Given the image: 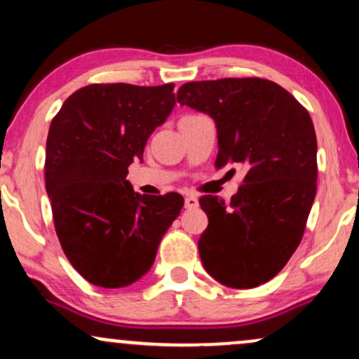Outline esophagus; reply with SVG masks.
<instances>
[{"label":"esophagus","mask_w":359,"mask_h":359,"mask_svg":"<svg viewBox=\"0 0 359 359\" xmlns=\"http://www.w3.org/2000/svg\"><path fill=\"white\" fill-rule=\"evenodd\" d=\"M184 205H185V209H196L197 205H199V201H197V197H194V196H185Z\"/></svg>","instance_id":"esophagus-1"}]
</instances>
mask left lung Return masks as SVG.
<instances>
[{"mask_svg": "<svg viewBox=\"0 0 359 359\" xmlns=\"http://www.w3.org/2000/svg\"><path fill=\"white\" fill-rule=\"evenodd\" d=\"M177 102L216 121L217 168L246 170L229 203L216 196L199 199L209 219L197 243L204 269L226 287L262 285L297 250L314 203L312 119L288 90L259 77L187 82Z\"/></svg>", "mask_w": 359, "mask_h": 359, "instance_id": "left-lung-1", "label": "left lung"}]
</instances>
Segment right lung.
I'll list each match as a JSON object with an SVG mask.
<instances>
[{"label": "right lung", "mask_w": 359, "mask_h": 359, "mask_svg": "<svg viewBox=\"0 0 359 359\" xmlns=\"http://www.w3.org/2000/svg\"><path fill=\"white\" fill-rule=\"evenodd\" d=\"M174 84H90L71 94L50 123L45 189L71 265L93 285L119 288L154 265L184 197L140 196L126 180L156 126L175 106Z\"/></svg>", "instance_id": "obj_1"}]
</instances>
